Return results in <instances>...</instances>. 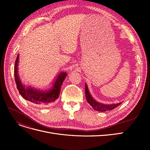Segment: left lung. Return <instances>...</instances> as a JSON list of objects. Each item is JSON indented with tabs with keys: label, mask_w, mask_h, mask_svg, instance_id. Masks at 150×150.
Wrapping results in <instances>:
<instances>
[{
	"label": "left lung",
	"mask_w": 150,
	"mask_h": 150,
	"mask_svg": "<svg viewBox=\"0 0 150 150\" xmlns=\"http://www.w3.org/2000/svg\"><path fill=\"white\" fill-rule=\"evenodd\" d=\"M85 94L88 103L92 107V108L95 111H97L105 112L106 111H111V110H112L113 109H115L117 106H119L122 103V102H120L119 103L115 104H103L102 103H99L98 101H97L96 100H94L92 97L86 83H85Z\"/></svg>",
	"instance_id": "8db88e82"
}]
</instances>
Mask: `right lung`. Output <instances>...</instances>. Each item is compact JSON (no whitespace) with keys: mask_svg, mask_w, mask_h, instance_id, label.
Here are the masks:
<instances>
[{"mask_svg":"<svg viewBox=\"0 0 150 150\" xmlns=\"http://www.w3.org/2000/svg\"><path fill=\"white\" fill-rule=\"evenodd\" d=\"M19 57L18 54L14 65V79L21 96L26 100L36 105L44 107L49 106L59 97L61 86L67 76V73L61 72L55 78L49 89L43 91L32 88L30 86H25L22 82L19 76Z\"/></svg>","mask_w":150,"mask_h":150,"instance_id":"add662e5","label":"right lung"}]
</instances>
